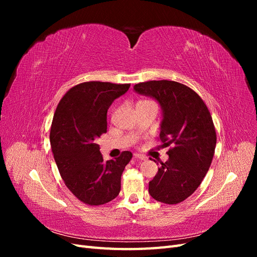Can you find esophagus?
Returning <instances> with one entry per match:
<instances>
[{"mask_svg":"<svg viewBox=\"0 0 257 257\" xmlns=\"http://www.w3.org/2000/svg\"><path fill=\"white\" fill-rule=\"evenodd\" d=\"M134 159H136V160H146L147 158L145 157V155H143V154H138V153H136V154H134Z\"/></svg>","mask_w":257,"mask_h":257,"instance_id":"esophagus-1","label":"esophagus"}]
</instances>
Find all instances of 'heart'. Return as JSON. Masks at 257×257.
Returning a JSON list of instances; mask_svg holds the SVG:
<instances>
[{
  "label": "heart",
  "mask_w": 257,
  "mask_h": 257,
  "mask_svg": "<svg viewBox=\"0 0 257 257\" xmlns=\"http://www.w3.org/2000/svg\"><path fill=\"white\" fill-rule=\"evenodd\" d=\"M141 103H153V102H151V100H143Z\"/></svg>",
  "instance_id": "obj_1"
}]
</instances>
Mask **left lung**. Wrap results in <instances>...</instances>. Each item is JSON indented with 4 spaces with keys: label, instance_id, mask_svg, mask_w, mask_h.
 I'll return each instance as SVG.
<instances>
[{
    "label": "left lung",
    "instance_id": "1",
    "mask_svg": "<svg viewBox=\"0 0 257 257\" xmlns=\"http://www.w3.org/2000/svg\"><path fill=\"white\" fill-rule=\"evenodd\" d=\"M134 90L155 98L163 109L160 139L168 161L162 163L149 182L150 195L158 201L176 205L197 190L214 155L216 133L208 107L191 88L172 80L139 82Z\"/></svg>",
    "mask_w": 257,
    "mask_h": 257
}]
</instances>
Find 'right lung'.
Returning a JSON list of instances; mask_svg holds the SVG:
<instances>
[{"label":"right lung","instance_id":"add662e5","mask_svg":"<svg viewBox=\"0 0 257 257\" xmlns=\"http://www.w3.org/2000/svg\"><path fill=\"white\" fill-rule=\"evenodd\" d=\"M130 83L88 81L62 97L53 115L50 144L67 189L83 204L99 206L119 195L121 175L133 154L104 162L96 139L107 132V110Z\"/></svg>","mask_w":257,"mask_h":257}]
</instances>
